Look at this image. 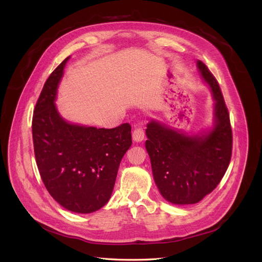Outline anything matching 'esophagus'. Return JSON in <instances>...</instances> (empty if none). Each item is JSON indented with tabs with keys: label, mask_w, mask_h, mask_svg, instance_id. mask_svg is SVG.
<instances>
[{
	"label": "esophagus",
	"mask_w": 262,
	"mask_h": 262,
	"mask_svg": "<svg viewBox=\"0 0 262 262\" xmlns=\"http://www.w3.org/2000/svg\"><path fill=\"white\" fill-rule=\"evenodd\" d=\"M132 139L134 142H142L144 140V131L142 128H137L132 133Z\"/></svg>",
	"instance_id": "34e87169"
}]
</instances>
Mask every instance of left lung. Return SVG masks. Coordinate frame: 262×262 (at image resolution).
<instances>
[{"label":"left lung","instance_id":"left-lung-1","mask_svg":"<svg viewBox=\"0 0 262 262\" xmlns=\"http://www.w3.org/2000/svg\"><path fill=\"white\" fill-rule=\"evenodd\" d=\"M196 68L214 100L211 128L187 133L152 119L145 130L155 184L166 201L179 205L198 203L212 192L232 156V129L223 95L207 66L198 60Z\"/></svg>","mask_w":262,"mask_h":262}]
</instances>
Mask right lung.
Segmentation results:
<instances>
[{"label":"right lung","mask_w":262,"mask_h":262,"mask_svg":"<svg viewBox=\"0 0 262 262\" xmlns=\"http://www.w3.org/2000/svg\"><path fill=\"white\" fill-rule=\"evenodd\" d=\"M70 57L46 81L33 117L35 157L43 184L63 208L87 214L112 196L119 165L132 144L131 125L114 129L71 123L59 112L58 87Z\"/></svg>","instance_id":"right-lung-1"}]
</instances>
